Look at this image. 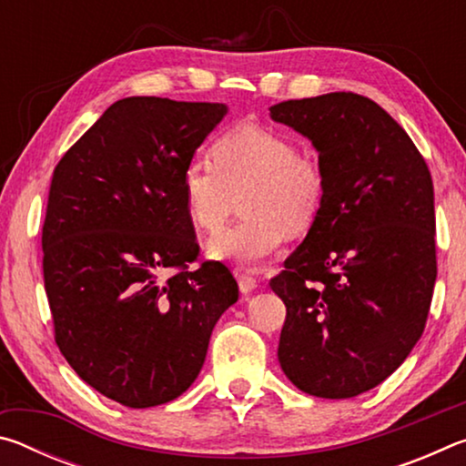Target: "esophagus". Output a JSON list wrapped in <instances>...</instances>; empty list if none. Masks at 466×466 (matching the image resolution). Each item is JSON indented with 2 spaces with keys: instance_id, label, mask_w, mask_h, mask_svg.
I'll use <instances>...</instances> for the list:
<instances>
[{
  "instance_id": "obj_1",
  "label": "esophagus",
  "mask_w": 466,
  "mask_h": 466,
  "mask_svg": "<svg viewBox=\"0 0 466 466\" xmlns=\"http://www.w3.org/2000/svg\"><path fill=\"white\" fill-rule=\"evenodd\" d=\"M236 279H238V288L242 294H250V291L257 289V286H258V281L252 278V275L242 273V271L236 273Z\"/></svg>"
}]
</instances>
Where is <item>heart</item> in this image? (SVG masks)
<instances>
[{
	"instance_id": "1",
	"label": "heart",
	"mask_w": 466,
	"mask_h": 466,
	"mask_svg": "<svg viewBox=\"0 0 466 466\" xmlns=\"http://www.w3.org/2000/svg\"><path fill=\"white\" fill-rule=\"evenodd\" d=\"M211 164L191 160L180 188L187 214L201 232H218L242 197L244 219L208 242V257L240 267H258L288 236L309 234L327 201V175L283 133L240 123L209 149Z\"/></svg>"
}]
</instances>
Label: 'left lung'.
Masks as SVG:
<instances>
[{
	"instance_id": "left-lung-1",
	"label": "left lung",
	"mask_w": 466,
	"mask_h": 466,
	"mask_svg": "<svg viewBox=\"0 0 466 466\" xmlns=\"http://www.w3.org/2000/svg\"><path fill=\"white\" fill-rule=\"evenodd\" d=\"M309 137L327 175L319 222L271 289L286 304L278 358L299 390L351 399L420 341L436 283L431 175L405 129L353 92L269 108Z\"/></svg>"
}]
</instances>
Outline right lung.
<instances>
[{"label":"right lung","mask_w":466,"mask_h":466,"mask_svg":"<svg viewBox=\"0 0 466 466\" xmlns=\"http://www.w3.org/2000/svg\"><path fill=\"white\" fill-rule=\"evenodd\" d=\"M226 113L219 102L116 100L53 172L43 273L55 341L84 382L125 407L180 397L238 299L222 263L188 269L199 244L180 188Z\"/></svg>","instance_id":"right-lung-1"}]
</instances>
